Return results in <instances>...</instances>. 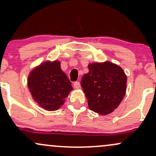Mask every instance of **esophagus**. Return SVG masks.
<instances>
[{
    "label": "esophagus",
    "instance_id": "34e87169",
    "mask_svg": "<svg viewBox=\"0 0 156 156\" xmlns=\"http://www.w3.org/2000/svg\"><path fill=\"white\" fill-rule=\"evenodd\" d=\"M73 87H74V88L75 89H79L80 88V82H78V81H76V82H75L74 83H73Z\"/></svg>",
    "mask_w": 156,
    "mask_h": 156
}]
</instances>
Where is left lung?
<instances>
[{"mask_svg":"<svg viewBox=\"0 0 156 156\" xmlns=\"http://www.w3.org/2000/svg\"><path fill=\"white\" fill-rule=\"evenodd\" d=\"M80 85L90 110L106 115L117 108L126 92L127 76L117 64L110 62L91 63Z\"/></svg>","mask_w":156,"mask_h":156,"instance_id":"left-lung-1","label":"left lung"}]
</instances>
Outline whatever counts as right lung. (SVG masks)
<instances>
[{
    "label": "right lung",
    "mask_w": 156,
    "mask_h": 156,
    "mask_svg": "<svg viewBox=\"0 0 156 156\" xmlns=\"http://www.w3.org/2000/svg\"><path fill=\"white\" fill-rule=\"evenodd\" d=\"M28 87L34 101L47 111L58 110L73 90L71 82L61 69L58 61L42 62L28 78Z\"/></svg>",
    "instance_id": "1"
}]
</instances>
